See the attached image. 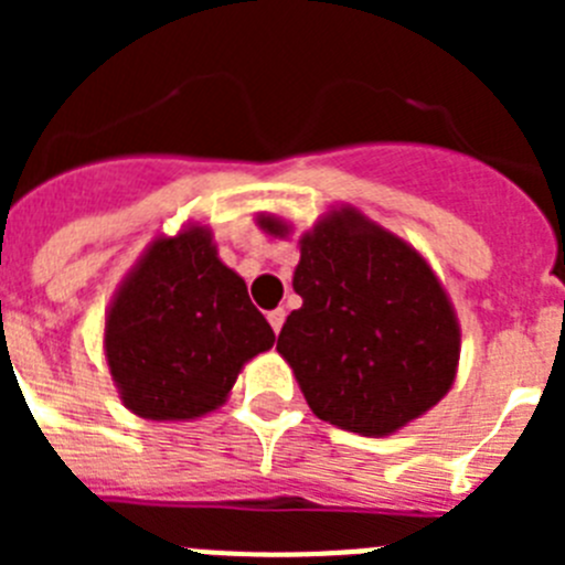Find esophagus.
<instances>
[{"label": "esophagus", "instance_id": "34e87169", "mask_svg": "<svg viewBox=\"0 0 565 565\" xmlns=\"http://www.w3.org/2000/svg\"><path fill=\"white\" fill-rule=\"evenodd\" d=\"M268 322H271L274 333L282 331V322H286V308H274V311H268Z\"/></svg>", "mask_w": 565, "mask_h": 565}]
</instances>
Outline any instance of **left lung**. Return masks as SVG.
Here are the masks:
<instances>
[{
  "instance_id": "left-lung-1",
  "label": "left lung",
  "mask_w": 565,
  "mask_h": 565,
  "mask_svg": "<svg viewBox=\"0 0 565 565\" xmlns=\"http://www.w3.org/2000/svg\"><path fill=\"white\" fill-rule=\"evenodd\" d=\"M268 237L294 223L254 217ZM294 291L302 308L279 331L313 416L359 436H393L441 402L458 376L461 326L422 252L351 203L299 234Z\"/></svg>"
}]
</instances>
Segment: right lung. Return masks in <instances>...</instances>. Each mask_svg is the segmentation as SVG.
<instances>
[{
  "label": "right lung",
  "mask_w": 565,
  "mask_h": 565,
  "mask_svg": "<svg viewBox=\"0 0 565 565\" xmlns=\"http://www.w3.org/2000/svg\"><path fill=\"white\" fill-rule=\"evenodd\" d=\"M104 359L118 398L147 422L221 411L239 371L274 348L246 279L217 257L206 223L154 234L104 313Z\"/></svg>",
  "instance_id": "add662e5"
}]
</instances>
